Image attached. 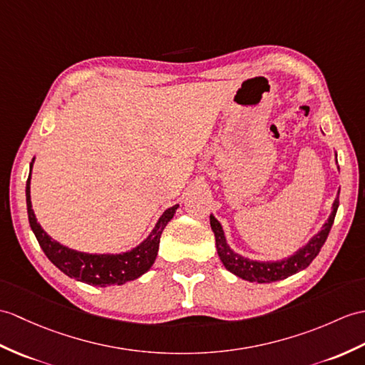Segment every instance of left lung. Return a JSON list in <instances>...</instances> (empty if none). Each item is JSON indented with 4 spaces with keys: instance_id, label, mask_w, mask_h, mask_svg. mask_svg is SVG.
Segmentation results:
<instances>
[{
    "instance_id": "1",
    "label": "left lung",
    "mask_w": 365,
    "mask_h": 365,
    "mask_svg": "<svg viewBox=\"0 0 365 365\" xmlns=\"http://www.w3.org/2000/svg\"><path fill=\"white\" fill-rule=\"evenodd\" d=\"M336 163H337V154H336ZM339 192L341 191H337V196L331 205V213H329V217L327 219V222L322 225L320 230L312 236L307 244L302 245L297 252H294L291 257L277 259V261H258V259H250L247 257L240 255L238 252H235L230 245H228L221 222H219L213 215H210V225H211V230L215 233L216 250H217L219 258L222 261V264L225 266L227 270H230V272L235 274L236 277L247 279V282H252V283L279 282V279H284L287 277L300 272L303 269H307L312 262V259L319 255L322 245L325 244L328 233L331 230L336 211L339 208Z\"/></svg>"
}]
</instances>
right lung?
<instances>
[{
	"instance_id": "right-lung-1",
	"label": "right lung",
	"mask_w": 365,
	"mask_h": 365,
	"mask_svg": "<svg viewBox=\"0 0 365 365\" xmlns=\"http://www.w3.org/2000/svg\"><path fill=\"white\" fill-rule=\"evenodd\" d=\"M34 160H36V157L31 162L29 177L26 182L28 217L32 232L36 235L40 247L45 252L48 259L70 278L101 287L112 284L120 286L146 274L157 258L160 236H162L168 222L174 217L177 208H179V203L165 210V213L160 216L148 238L140 242L137 247L121 253H87L74 250L51 238L37 222L31 202V174Z\"/></svg>"
}]
</instances>
